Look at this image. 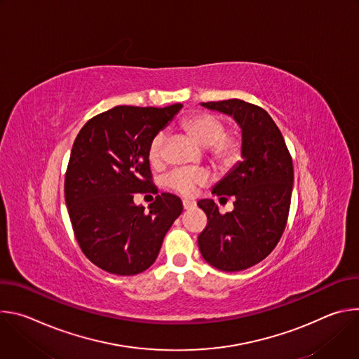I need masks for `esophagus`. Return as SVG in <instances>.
Masks as SVG:
<instances>
[{"label": "esophagus", "instance_id": "34e87169", "mask_svg": "<svg viewBox=\"0 0 359 359\" xmlns=\"http://www.w3.org/2000/svg\"><path fill=\"white\" fill-rule=\"evenodd\" d=\"M194 206H196L194 201H191V200H183V209H184V210H189V209H191V208H194Z\"/></svg>", "mask_w": 359, "mask_h": 359}]
</instances>
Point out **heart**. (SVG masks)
Listing matches in <instances>:
<instances>
[{"mask_svg": "<svg viewBox=\"0 0 359 359\" xmlns=\"http://www.w3.org/2000/svg\"><path fill=\"white\" fill-rule=\"evenodd\" d=\"M183 130L190 135L201 147H208L210 162L222 169L230 168L241 155V139L234 132H224V121L216 115L197 112L182 121ZM166 135L159 132L147 147V159L153 166H159L165 156ZM209 180V173L203 169H177L173 170L165 183L169 189L183 194H193L197 186Z\"/></svg>", "mask_w": 359, "mask_h": 359, "instance_id": "1", "label": "heart"}]
</instances>
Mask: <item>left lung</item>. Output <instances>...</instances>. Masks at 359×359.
<instances>
[{
	"label": "left lung",
	"instance_id": "8db88e82",
	"mask_svg": "<svg viewBox=\"0 0 359 359\" xmlns=\"http://www.w3.org/2000/svg\"><path fill=\"white\" fill-rule=\"evenodd\" d=\"M201 107L230 115L241 128V158L212 190L234 197V210L220 215L212 198L197 201L208 226L198 248L213 267L241 271L264 260L280 241L290 212L294 168L284 137L260 107L240 99L206 102Z\"/></svg>",
	"mask_w": 359,
	"mask_h": 359
}]
</instances>
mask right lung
<instances>
[{
    "mask_svg": "<svg viewBox=\"0 0 359 359\" xmlns=\"http://www.w3.org/2000/svg\"><path fill=\"white\" fill-rule=\"evenodd\" d=\"M182 108L115 107L89 119L74 142L65 175L69 219L82 252L111 274L149 269L183 212L170 193L158 194L149 210L133 203L135 193H158L147 147Z\"/></svg>",
    "mask_w": 359,
    "mask_h": 359,
    "instance_id": "add662e5",
    "label": "right lung"
}]
</instances>
